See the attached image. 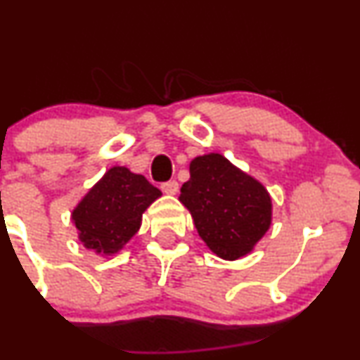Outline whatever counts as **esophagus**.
I'll list each match as a JSON object with an SVG mask.
<instances>
[{
  "label": "esophagus",
  "mask_w": 360,
  "mask_h": 360,
  "mask_svg": "<svg viewBox=\"0 0 360 360\" xmlns=\"http://www.w3.org/2000/svg\"><path fill=\"white\" fill-rule=\"evenodd\" d=\"M160 189H162L164 194H176L179 191V184H177V181H167V183H162L160 184Z\"/></svg>",
  "instance_id": "obj_1"
}]
</instances>
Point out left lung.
Segmentation results:
<instances>
[{
	"instance_id": "obj_1",
	"label": "left lung",
	"mask_w": 360,
	"mask_h": 360,
	"mask_svg": "<svg viewBox=\"0 0 360 360\" xmlns=\"http://www.w3.org/2000/svg\"><path fill=\"white\" fill-rule=\"evenodd\" d=\"M189 174L179 201L189 210L208 249L225 260L252 252L272 221L267 189L221 154L193 159Z\"/></svg>"
}]
</instances>
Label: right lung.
<instances>
[{"instance_id":"obj_1","label":"right lung","mask_w":360,"mask_h":360,"mask_svg":"<svg viewBox=\"0 0 360 360\" xmlns=\"http://www.w3.org/2000/svg\"><path fill=\"white\" fill-rule=\"evenodd\" d=\"M162 193L142 174L115 166L74 208L72 221L86 249L113 255L139 232L142 213Z\"/></svg>"}]
</instances>
